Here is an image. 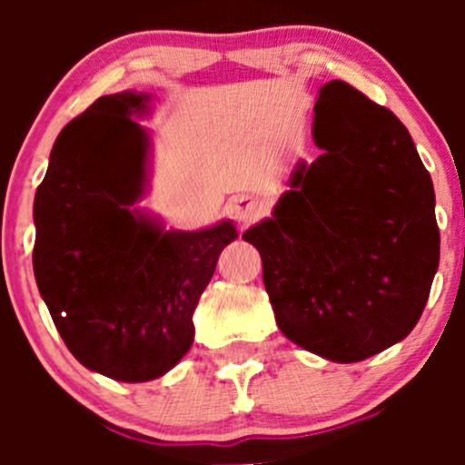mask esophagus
Wrapping results in <instances>:
<instances>
[{
  "label": "esophagus",
  "mask_w": 465,
  "mask_h": 465,
  "mask_svg": "<svg viewBox=\"0 0 465 465\" xmlns=\"http://www.w3.org/2000/svg\"><path fill=\"white\" fill-rule=\"evenodd\" d=\"M227 211L232 213V218L238 220V223L247 224L252 223V220L259 218L262 206L256 203L254 198H250V195H238V198L229 200Z\"/></svg>",
  "instance_id": "34e87169"
}]
</instances>
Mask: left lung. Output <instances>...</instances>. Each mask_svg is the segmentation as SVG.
<instances>
[{"mask_svg":"<svg viewBox=\"0 0 465 465\" xmlns=\"http://www.w3.org/2000/svg\"><path fill=\"white\" fill-rule=\"evenodd\" d=\"M312 139L272 218L242 233L290 341L360 362L405 340L439 267L432 177L396 114L341 81L320 89Z\"/></svg>","mask_w":465,"mask_h":465,"instance_id":"obj_1","label":"left lung"}]
</instances>
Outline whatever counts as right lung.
<instances>
[{"mask_svg":"<svg viewBox=\"0 0 465 465\" xmlns=\"http://www.w3.org/2000/svg\"><path fill=\"white\" fill-rule=\"evenodd\" d=\"M148 101L110 94L64 125L33 203V272L51 320L83 367L121 382L163 376L189 353L200 294L238 238L232 220L175 232L134 209L150 137L133 116Z\"/></svg>","mask_w":465,"mask_h":465,"instance_id":"1","label":"right lung"}]
</instances>
